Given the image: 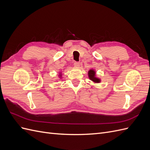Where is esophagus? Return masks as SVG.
<instances>
[{
    "instance_id": "esophagus-1",
    "label": "esophagus",
    "mask_w": 150,
    "mask_h": 150,
    "mask_svg": "<svg viewBox=\"0 0 150 150\" xmlns=\"http://www.w3.org/2000/svg\"><path fill=\"white\" fill-rule=\"evenodd\" d=\"M74 65L76 67H79V66H80V63H79V62H75L74 63Z\"/></svg>"
}]
</instances>
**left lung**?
Segmentation results:
<instances>
[{
	"label": "left lung",
	"instance_id": "left-lung-1",
	"mask_svg": "<svg viewBox=\"0 0 150 150\" xmlns=\"http://www.w3.org/2000/svg\"><path fill=\"white\" fill-rule=\"evenodd\" d=\"M95 74H96V72H94V70H90L88 72L89 79H91L94 83H99L100 82V79L95 77Z\"/></svg>",
	"mask_w": 150,
	"mask_h": 150
}]
</instances>
